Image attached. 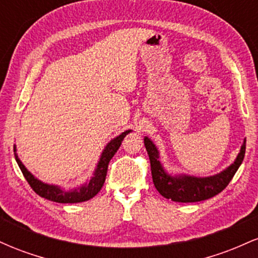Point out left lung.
Segmentation results:
<instances>
[{"mask_svg": "<svg viewBox=\"0 0 258 258\" xmlns=\"http://www.w3.org/2000/svg\"><path fill=\"white\" fill-rule=\"evenodd\" d=\"M144 146L149 155L153 182L156 190L166 199L177 203H197L215 197L229 184L244 160L246 141H244L240 153L230 166H228L222 172L210 177H194L188 174L171 176L165 171L160 162V154L155 144L148 137H144Z\"/></svg>", "mask_w": 258, "mask_h": 258, "instance_id": "obj_1", "label": "left lung"}]
</instances>
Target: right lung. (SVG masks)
I'll return each instance as SVG.
<instances>
[{"label": "right lung", "instance_id": "obj_1", "mask_svg": "<svg viewBox=\"0 0 258 258\" xmlns=\"http://www.w3.org/2000/svg\"><path fill=\"white\" fill-rule=\"evenodd\" d=\"M131 132V130L125 131L121 133L120 136H117L116 138L111 139L106 147L103 150L100 159L97 164V168L94 170L93 177L90 179V182L85 183L84 185H81L80 188L72 189V190L67 191L64 189H61L60 186L53 185V184H47V183L41 182L40 179H37L34 174H31L26 170V167L23 165V162L20 161L19 158L17 155V149L14 146V156H16L18 166L20 167L23 174H24L25 179L28 180V183L30 184L32 190L35 193L40 195V197L44 198L47 200L54 201V203H60V204H75V203H82V201H87L92 199L94 195L98 194V191L102 189L103 184L105 182L106 177V171H108V165L112 156L115 155V153L117 152L121 146V142L123 141V138L126 137V135Z\"/></svg>", "mask_w": 258, "mask_h": 258}]
</instances>
